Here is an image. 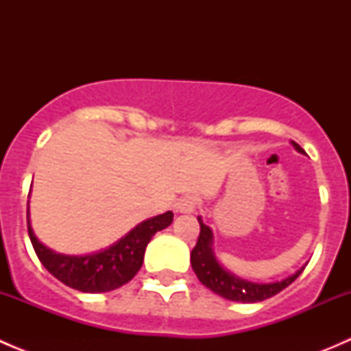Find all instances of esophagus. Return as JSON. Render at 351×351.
Here are the masks:
<instances>
[{"label":"esophagus","instance_id":"1","mask_svg":"<svg viewBox=\"0 0 351 351\" xmlns=\"http://www.w3.org/2000/svg\"><path fill=\"white\" fill-rule=\"evenodd\" d=\"M175 208L176 212H180V214H192V212H195L197 208V197L183 195L178 202H176Z\"/></svg>","mask_w":351,"mask_h":351}]
</instances>
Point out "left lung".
Here are the masks:
<instances>
[{
    "label": "left lung",
    "instance_id": "1",
    "mask_svg": "<svg viewBox=\"0 0 351 351\" xmlns=\"http://www.w3.org/2000/svg\"><path fill=\"white\" fill-rule=\"evenodd\" d=\"M293 149L300 154H306V151L299 146L297 143L290 141ZM198 224H200V236L195 247L192 250L190 254V261H192V268L195 271L197 278L202 282L208 290H212L217 295L224 297L228 300H234V302H244V304H253L260 302V300L270 299L275 293L282 292L285 287H289L302 274L304 267L299 268L293 275L284 278L280 282H268V284H258V282L246 280V278L238 277L228 268L222 267L219 258L215 256L214 251V234L212 229L202 221L198 215Z\"/></svg>",
    "mask_w": 351,
    "mask_h": 351
}]
</instances>
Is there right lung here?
Wrapping results in <instances>:
<instances>
[{
	"label": "right lung",
	"instance_id": "1",
	"mask_svg": "<svg viewBox=\"0 0 351 351\" xmlns=\"http://www.w3.org/2000/svg\"><path fill=\"white\" fill-rule=\"evenodd\" d=\"M173 222V212L168 210L156 217L139 222L125 236L100 251L88 254H64L45 246L35 236L30 224V207L27 204L28 236L40 263L62 284L80 292H110L136 277L144 261L147 243L158 231Z\"/></svg>",
	"mask_w": 351,
	"mask_h": 351
}]
</instances>
